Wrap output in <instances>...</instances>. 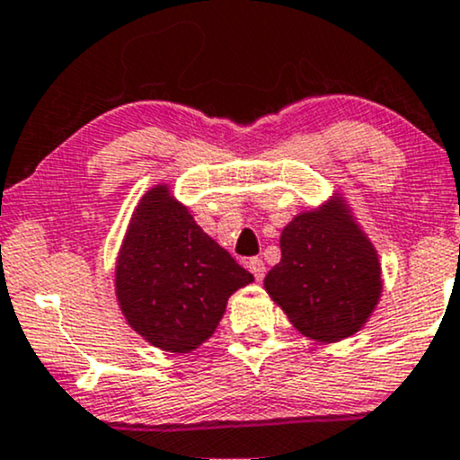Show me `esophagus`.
Returning a JSON list of instances; mask_svg holds the SVG:
<instances>
[{"instance_id":"34e87169","label":"esophagus","mask_w":460,"mask_h":460,"mask_svg":"<svg viewBox=\"0 0 460 460\" xmlns=\"http://www.w3.org/2000/svg\"><path fill=\"white\" fill-rule=\"evenodd\" d=\"M249 270L253 272V277H255L257 281L264 279V275H266V266H264V261L260 260V257H251V260H249Z\"/></svg>"}]
</instances>
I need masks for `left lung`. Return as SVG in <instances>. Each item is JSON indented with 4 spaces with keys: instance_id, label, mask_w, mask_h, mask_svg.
Returning a JSON list of instances; mask_svg holds the SVG:
<instances>
[{
    "instance_id": "obj_1",
    "label": "left lung",
    "mask_w": 460,
    "mask_h": 460,
    "mask_svg": "<svg viewBox=\"0 0 460 460\" xmlns=\"http://www.w3.org/2000/svg\"><path fill=\"white\" fill-rule=\"evenodd\" d=\"M279 244L264 288L292 325L321 342L356 334L380 301V261L342 200L296 216Z\"/></svg>"
}]
</instances>
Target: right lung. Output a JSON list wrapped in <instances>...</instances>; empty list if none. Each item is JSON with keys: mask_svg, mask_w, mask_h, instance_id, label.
<instances>
[{"mask_svg": "<svg viewBox=\"0 0 460 460\" xmlns=\"http://www.w3.org/2000/svg\"><path fill=\"white\" fill-rule=\"evenodd\" d=\"M251 281L165 185L144 194L115 266V292L128 325L150 345L194 351L216 332L226 299Z\"/></svg>", "mask_w": 460, "mask_h": 460, "instance_id": "add662e5", "label": "right lung"}]
</instances>
